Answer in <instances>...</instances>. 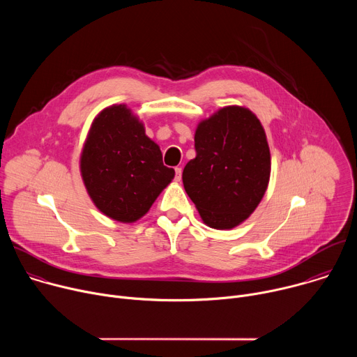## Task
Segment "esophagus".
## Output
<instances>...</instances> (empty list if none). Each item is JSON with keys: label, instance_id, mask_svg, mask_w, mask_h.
<instances>
[{"label": "esophagus", "instance_id": "obj_1", "mask_svg": "<svg viewBox=\"0 0 357 357\" xmlns=\"http://www.w3.org/2000/svg\"><path fill=\"white\" fill-rule=\"evenodd\" d=\"M182 179V168H175V181H181Z\"/></svg>", "mask_w": 357, "mask_h": 357}]
</instances>
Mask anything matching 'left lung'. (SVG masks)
Instances as JSON below:
<instances>
[{"label": "left lung", "instance_id": "8db88e82", "mask_svg": "<svg viewBox=\"0 0 357 357\" xmlns=\"http://www.w3.org/2000/svg\"><path fill=\"white\" fill-rule=\"evenodd\" d=\"M195 149L182 174L188 196L208 226L236 227L268 186L271 158L261 123L244 107H225L197 126Z\"/></svg>", "mask_w": 357, "mask_h": 357}]
</instances>
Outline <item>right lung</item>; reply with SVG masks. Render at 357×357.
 <instances>
[{
	"mask_svg": "<svg viewBox=\"0 0 357 357\" xmlns=\"http://www.w3.org/2000/svg\"><path fill=\"white\" fill-rule=\"evenodd\" d=\"M80 171L100 212L123 223L142 218L175 175L162 164L160 146L124 105L107 107L94 119Z\"/></svg>",
	"mask_w": 357,
	"mask_h": 357,
	"instance_id": "1",
	"label": "right lung"
}]
</instances>
